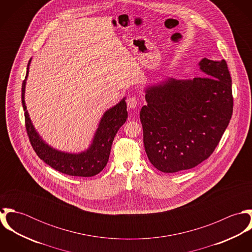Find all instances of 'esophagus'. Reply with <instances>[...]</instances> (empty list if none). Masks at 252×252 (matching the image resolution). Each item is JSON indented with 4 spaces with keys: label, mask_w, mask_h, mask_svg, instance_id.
I'll use <instances>...</instances> for the list:
<instances>
[{
    "label": "esophagus",
    "mask_w": 252,
    "mask_h": 252,
    "mask_svg": "<svg viewBox=\"0 0 252 252\" xmlns=\"http://www.w3.org/2000/svg\"><path fill=\"white\" fill-rule=\"evenodd\" d=\"M138 104H139V100L136 97H129L127 99V106L129 108L134 109V108H137Z\"/></svg>",
    "instance_id": "1"
}]
</instances>
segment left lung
Returning a JSON list of instances; mask_svg holds the SVG:
<instances>
[{
	"label": "left lung",
	"mask_w": 252,
	"mask_h": 252,
	"mask_svg": "<svg viewBox=\"0 0 252 252\" xmlns=\"http://www.w3.org/2000/svg\"><path fill=\"white\" fill-rule=\"evenodd\" d=\"M205 76L168 77L148 85L140 118L150 163L163 173L189 170L215 151L233 113L232 79L225 60L199 62Z\"/></svg>",
	"instance_id": "1"
}]
</instances>
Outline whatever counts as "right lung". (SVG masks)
I'll return each instance as SVG.
<instances>
[{"label": "right lung", "instance_id": "add662e5", "mask_svg": "<svg viewBox=\"0 0 252 252\" xmlns=\"http://www.w3.org/2000/svg\"><path fill=\"white\" fill-rule=\"evenodd\" d=\"M29 60L25 79L22 83V106L24 108L27 134L36 155L56 171L73 177H93L98 175L107 165L111 144L119 128L128 117L127 105L123 98L117 105L108 109L99 122L90 146L79 153L57 150L46 144L36 132L25 105V85L29 73Z\"/></svg>", "mask_w": 252, "mask_h": 252}]
</instances>
